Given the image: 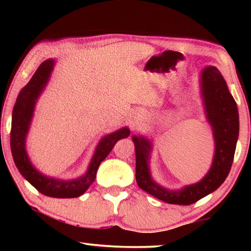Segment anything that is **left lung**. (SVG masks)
Listing matches in <instances>:
<instances>
[{
	"label": "left lung",
	"instance_id": "obj_1",
	"mask_svg": "<svg viewBox=\"0 0 251 251\" xmlns=\"http://www.w3.org/2000/svg\"><path fill=\"white\" fill-rule=\"evenodd\" d=\"M201 94L206 116L214 130L215 156L210 171L197 184L180 190H167L151 179L148 158L151 143L146 138L133 137L136 151V181L146 193L174 205H192L214 192L223 184L230 172L236 144L239 135V115L237 104L223 75L214 66L201 73Z\"/></svg>",
	"mask_w": 251,
	"mask_h": 251
}]
</instances>
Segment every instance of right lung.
Returning <instances> with one entry per match:
<instances>
[{
	"label": "right lung",
	"mask_w": 251,
	"mask_h": 251,
	"mask_svg": "<svg viewBox=\"0 0 251 251\" xmlns=\"http://www.w3.org/2000/svg\"><path fill=\"white\" fill-rule=\"evenodd\" d=\"M53 66V59H48L42 63L26 86L23 87V90L20 92L13 108V115H12L11 151L14 163L20 173L40 193L45 196L55 198H74L83 195L90 188L95 180L96 172L101 161L108 156L110 151L120 139L128 137L130 131L128 128H122L115 133L105 136L96 148L87 173L78 179L71 181L57 180L46 177L37 172L29 163L27 154L25 151V137H26L29 123L33 116L34 105L48 83Z\"/></svg>",
	"instance_id": "right-lung-1"
}]
</instances>
